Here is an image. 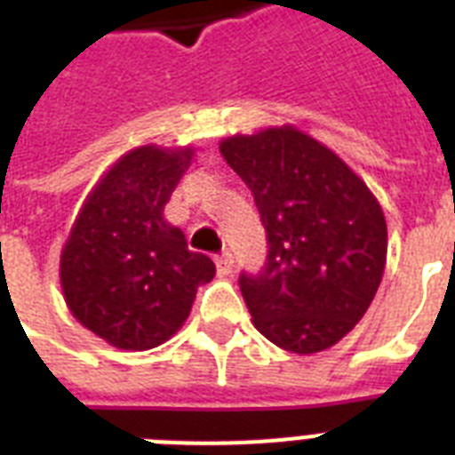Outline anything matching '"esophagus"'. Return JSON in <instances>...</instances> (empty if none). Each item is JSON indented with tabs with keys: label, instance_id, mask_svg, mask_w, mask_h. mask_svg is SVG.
I'll list each match as a JSON object with an SVG mask.
<instances>
[{
	"label": "esophagus",
	"instance_id": "obj_1",
	"mask_svg": "<svg viewBox=\"0 0 455 455\" xmlns=\"http://www.w3.org/2000/svg\"><path fill=\"white\" fill-rule=\"evenodd\" d=\"M214 264H217V274H220L221 278H227L234 274V257H231V252H221V255L214 259Z\"/></svg>",
	"mask_w": 455,
	"mask_h": 455
}]
</instances>
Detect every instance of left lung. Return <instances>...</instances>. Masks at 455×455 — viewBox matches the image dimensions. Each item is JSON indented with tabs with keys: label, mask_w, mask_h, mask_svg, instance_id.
<instances>
[{
	"label": "left lung",
	"mask_w": 455,
	"mask_h": 455,
	"mask_svg": "<svg viewBox=\"0 0 455 455\" xmlns=\"http://www.w3.org/2000/svg\"><path fill=\"white\" fill-rule=\"evenodd\" d=\"M220 151L267 231L262 271L238 278L252 323L285 352H323L359 323L382 281L380 203L331 148L291 124L235 134Z\"/></svg>",
	"instance_id": "obj_1"
}]
</instances>
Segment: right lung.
I'll list each match as a JSON object with an SVG mask.
<instances>
[{
  "instance_id": "1",
  "label": "right lung",
  "mask_w": 455,
  "mask_h": 455,
  "mask_svg": "<svg viewBox=\"0 0 455 455\" xmlns=\"http://www.w3.org/2000/svg\"><path fill=\"white\" fill-rule=\"evenodd\" d=\"M193 148L141 146L89 193L60 252L68 309L117 349H153L188 318L214 264L191 252L163 210L191 164Z\"/></svg>"
}]
</instances>
